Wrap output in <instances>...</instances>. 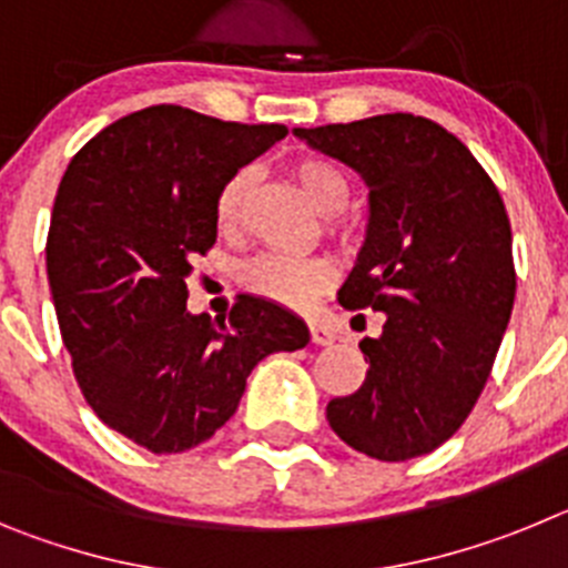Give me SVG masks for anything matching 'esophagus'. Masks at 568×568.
Masks as SVG:
<instances>
[{"label": "esophagus", "instance_id": "esophagus-1", "mask_svg": "<svg viewBox=\"0 0 568 568\" xmlns=\"http://www.w3.org/2000/svg\"><path fill=\"white\" fill-rule=\"evenodd\" d=\"M310 338H313V344L327 346L335 341V333L327 327V324H321V321H310Z\"/></svg>", "mask_w": 568, "mask_h": 568}]
</instances>
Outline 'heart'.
<instances>
[{
  "mask_svg": "<svg viewBox=\"0 0 568 568\" xmlns=\"http://www.w3.org/2000/svg\"><path fill=\"white\" fill-rule=\"evenodd\" d=\"M290 175L307 195L315 210L327 213V230L338 239L349 235V224L341 219V210L349 202L353 184L341 164L327 155H301L290 164ZM250 195V173L239 170L222 184L215 195V224L224 235H235L244 227V210ZM333 258L327 255H275L264 253L250 258L239 270L241 287L247 293L267 298L281 307H307L310 301L327 293L335 284Z\"/></svg>",
  "mask_w": 568,
  "mask_h": 568,
  "instance_id": "heart-1",
  "label": "heart"
}]
</instances>
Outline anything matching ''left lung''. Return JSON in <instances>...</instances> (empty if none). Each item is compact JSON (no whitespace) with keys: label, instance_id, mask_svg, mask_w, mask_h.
<instances>
[{"label":"left lung","instance_id":"left-lung-1","mask_svg":"<svg viewBox=\"0 0 568 568\" xmlns=\"http://www.w3.org/2000/svg\"><path fill=\"white\" fill-rule=\"evenodd\" d=\"M295 135L364 175L369 227L338 301L386 315L361 341L366 378L327 404L344 444L409 460L453 438L478 404L515 304L511 227L478 159L438 122L384 113Z\"/></svg>","mask_w":568,"mask_h":568}]
</instances>
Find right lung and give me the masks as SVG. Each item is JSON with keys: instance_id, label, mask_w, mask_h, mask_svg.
Returning a JSON list of instances; mask_svg holds the SVG:
<instances>
[{"instance_id": "right-lung-1", "label": "right lung", "mask_w": 568, "mask_h": 568, "mask_svg": "<svg viewBox=\"0 0 568 568\" xmlns=\"http://www.w3.org/2000/svg\"><path fill=\"white\" fill-rule=\"evenodd\" d=\"M284 135L155 104L64 170L44 244L62 341L90 409L150 453L213 438L261 358L310 344L298 315L255 295H235L227 318L187 313L193 261L219 235L215 195Z\"/></svg>"}]
</instances>
